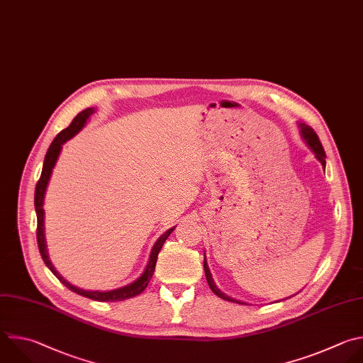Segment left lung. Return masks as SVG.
Instances as JSON below:
<instances>
[{"label":"left lung","instance_id":"obj_1","mask_svg":"<svg viewBox=\"0 0 363 363\" xmlns=\"http://www.w3.org/2000/svg\"><path fill=\"white\" fill-rule=\"evenodd\" d=\"M298 128H299V134H301V138L302 141L306 144V147L313 152L315 158L320 162L322 168L325 169L326 167V154L323 151V147L318 138V135L313 133V130L311 127H308L306 124H302V123H298ZM203 269H205V277H206V282L209 285V288L212 289V292L215 295H218L219 298H222L223 301H228V302H235V303H239V305H247V302H242V301H238V299H233L230 296H228L226 294H223L213 282V278H212V274L209 271V267H208V262H206V258H205V254H203Z\"/></svg>","mask_w":363,"mask_h":363}]
</instances>
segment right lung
I'll return each mask as SVG.
<instances>
[{"mask_svg":"<svg viewBox=\"0 0 363 363\" xmlns=\"http://www.w3.org/2000/svg\"><path fill=\"white\" fill-rule=\"evenodd\" d=\"M95 112V108H86L84 109L82 112H79L74 119L72 123L69 124L68 128L62 130L57 137L55 140L52 141V144L50 145L48 151H47V155H45V160H44V165H43V172H41V177H40V181L35 186V196H34V203H35V212H37V242H38V248H40V252H41V257L45 262V265L50 268V271L68 288L71 289L72 292L81 295V296H85V298H89V299H94V301H99V302H116V301H124V299H130V298H134L137 295H140L150 284L152 275H154V271H155V265H157V258H158V254L164 245V242L167 240V238L172 233V230L175 229L171 228L168 229L165 233H162L158 239L157 242L154 244L152 250H151V254H150V259L147 262V267L144 269V272L141 274L140 278H137L133 284L127 285V286H123V288H118V289H112V291H85V289H81L72 284H69L67 279H64V277L60 275V272L54 268L50 257H48V250H47V242H45V233H44V215H45V211H44V198H45V192H47V186H48V182H50V178H51V174H52V169L58 161V157L61 154V150H62V145L69 141L74 135H77L86 124V121L89 119V116Z\"/></svg>","mask_w":363,"mask_h":363,"instance_id":"1","label":"right lung"}]
</instances>
